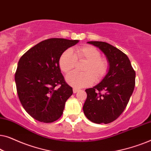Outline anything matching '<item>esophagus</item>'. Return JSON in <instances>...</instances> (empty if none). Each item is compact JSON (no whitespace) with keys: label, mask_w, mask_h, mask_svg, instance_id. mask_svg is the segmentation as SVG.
<instances>
[{"label":"esophagus","mask_w":151,"mask_h":151,"mask_svg":"<svg viewBox=\"0 0 151 151\" xmlns=\"http://www.w3.org/2000/svg\"><path fill=\"white\" fill-rule=\"evenodd\" d=\"M79 89H78V88H73V93H77V92H78V91H79Z\"/></svg>","instance_id":"obj_1"}]
</instances>
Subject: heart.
<instances>
[{"instance_id":"b5f03b06","label":"heart","mask_w":151,"mask_h":151,"mask_svg":"<svg viewBox=\"0 0 151 151\" xmlns=\"http://www.w3.org/2000/svg\"><path fill=\"white\" fill-rule=\"evenodd\" d=\"M79 63H85L82 68L83 73H74L67 78L70 85L76 88L87 86L92 82H100L105 77L109 69V62L101 57L98 49L91 45L76 47L73 51L68 49L59 60L60 69L66 74L71 73Z\"/></svg>"}]
</instances>
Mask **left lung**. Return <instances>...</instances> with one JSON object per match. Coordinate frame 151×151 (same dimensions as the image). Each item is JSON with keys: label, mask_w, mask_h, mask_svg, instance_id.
I'll list each match as a JSON object with an SVG mask.
<instances>
[{"label": "left lung", "mask_w": 151, "mask_h": 151, "mask_svg": "<svg viewBox=\"0 0 151 151\" xmlns=\"http://www.w3.org/2000/svg\"><path fill=\"white\" fill-rule=\"evenodd\" d=\"M106 55L109 70L102 82L85 91L83 111L90 121L109 124L119 117L127 107L135 84V71L124 53L109 43L90 41Z\"/></svg>", "instance_id": "left-lung-1"}]
</instances>
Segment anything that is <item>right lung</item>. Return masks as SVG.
<instances>
[{
	"label": "right lung",
	"instance_id": "obj_1",
	"mask_svg": "<svg viewBox=\"0 0 151 151\" xmlns=\"http://www.w3.org/2000/svg\"><path fill=\"white\" fill-rule=\"evenodd\" d=\"M78 41L45 40L29 49L18 61L15 73L18 98L27 113L36 120L51 123L63 115L73 88L61 73L59 60Z\"/></svg>",
	"mask_w": 151,
	"mask_h": 151
}]
</instances>
